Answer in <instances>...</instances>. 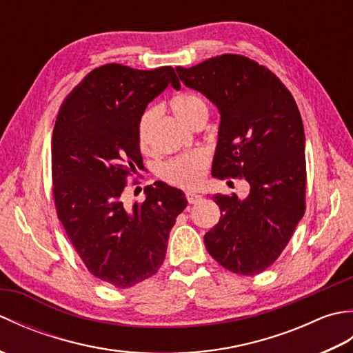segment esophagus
<instances>
[{
	"label": "esophagus",
	"mask_w": 353,
	"mask_h": 353,
	"mask_svg": "<svg viewBox=\"0 0 353 353\" xmlns=\"http://www.w3.org/2000/svg\"><path fill=\"white\" fill-rule=\"evenodd\" d=\"M186 200H188L190 205H194L201 200V196H199L196 192H186Z\"/></svg>",
	"instance_id": "1"
}]
</instances>
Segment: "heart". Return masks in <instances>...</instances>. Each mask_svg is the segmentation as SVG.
I'll return each mask as SVG.
<instances>
[{
  "label": "heart",
  "instance_id": "1",
  "mask_svg": "<svg viewBox=\"0 0 353 353\" xmlns=\"http://www.w3.org/2000/svg\"><path fill=\"white\" fill-rule=\"evenodd\" d=\"M170 109L181 121L190 125L196 119L208 112L206 104L200 95L194 92H179L171 97ZM156 119L154 109H145L138 121V144L142 152H148L152 147V129ZM209 165V154L205 150H194V152L177 154L163 162L157 174L163 182L179 188H192L203 181L206 168Z\"/></svg>",
  "mask_w": 353,
  "mask_h": 353
}]
</instances>
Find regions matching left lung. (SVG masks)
<instances>
[{
  "mask_svg": "<svg viewBox=\"0 0 353 353\" xmlns=\"http://www.w3.org/2000/svg\"><path fill=\"white\" fill-rule=\"evenodd\" d=\"M176 71L221 115L212 176L250 185L244 200L212 196L221 216L205 235L206 250L232 273L259 274L281 256L305 214L301 112L282 81L249 57L221 54Z\"/></svg>",
  "mask_w": 353,
  "mask_h": 353,
  "instance_id": "obj_1",
  "label": "left lung"
}]
</instances>
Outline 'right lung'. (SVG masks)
Instances as JSON below:
<instances>
[{
	"instance_id": "1",
	"label": "right lung",
	"mask_w": 353,
	"mask_h": 353,
	"mask_svg": "<svg viewBox=\"0 0 353 353\" xmlns=\"http://www.w3.org/2000/svg\"><path fill=\"white\" fill-rule=\"evenodd\" d=\"M181 83L171 66L95 68L66 97L51 139L52 197L59 220L97 279L130 288L157 273L170 230L186 208L185 194L163 182L145 200L124 205L127 177L142 168L138 121L168 85Z\"/></svg>"
}]
</instances>
